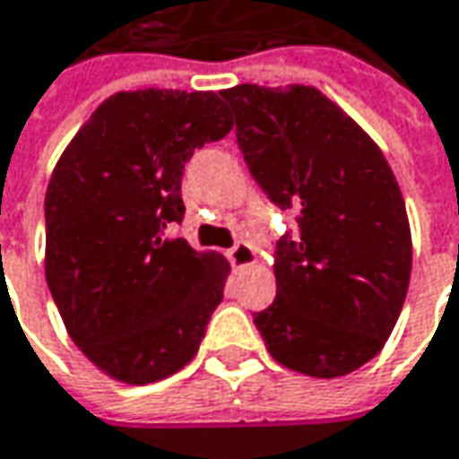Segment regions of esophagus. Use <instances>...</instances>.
Here are the masks:
<instances>
[{
    "label": "esophagus",
    "instance_id": "34e87169",
    "mask_svg": "<svg viewBox=\"0 0 459 459\" xmlns=\"http://www.w3.org/2000/svg\"><path fill=\"white\" fill-rule=\"evenodd\" d=\"M229 259H230V264H233L236 269H244V267H251L256 256H254V249H251L249 241H238V244L229 251Z\"/></svg>",
    "mask_w": 459,
    "mask_h": 459
}]
</instances>
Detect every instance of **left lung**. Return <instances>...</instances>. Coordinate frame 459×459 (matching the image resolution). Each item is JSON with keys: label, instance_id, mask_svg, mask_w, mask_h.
Returning a JSON list of instances; mask_svg holds the SVG:
<instances>
[{"label": "left lung", "instance_id": "obj_1", "mask_svg": "<svg viewBox=\"0 0 459 459\" xmlns=\"http://www.w3.org/2000/svg\"><path fill=\"white\" fill-rule=\"evenodd\" d=\"M221 97L251 177L298 218L277 244V298L254 324L282 368L349 375L385 347L409 292L413 247L395 174L316 87L236 84Z\"/></svg>", "mask_w": 459, "mask_h": 459}]
</instances>
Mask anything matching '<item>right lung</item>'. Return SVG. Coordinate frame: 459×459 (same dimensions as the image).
Listing matches in <instances>:
<instances>
[{"mask_svg": "<svg viewBox=\"0 0 459 459\" xmlns=\"http://www.w3.org/2000/svg\"><path fill=\"white\" fill-rule=\"evenodd\" d=\"M230 128L215 91H117L56 161L46 282L74 344L117 383L149 385L185 368L223 300L229 262L164 230L185 215L192 151Z\"/></svg>", "mask_w": 459, "mask_h": 459, "instance_id": "obj_1", "label": "right lung"}]
</instances>
